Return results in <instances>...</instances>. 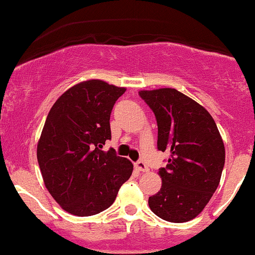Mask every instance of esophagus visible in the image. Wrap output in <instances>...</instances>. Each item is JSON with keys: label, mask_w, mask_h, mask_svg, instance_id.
I'll return each instance as SVG.
<instances>
[{"label": "esophagus", "mask_w": 255, "mask_h": 255, "mask_svg": "<svg viewBox=\"0 0 255 255\" xmlns=\"http://www.w3.org/2000/svg\"><path fill=\"white\" fill-rule=\"evenodd\" d=\"M134 167H136L139 172H148L149 170L148 167H146L145 162H143V161H137L136 164H134Z\"/></svg>", "instance_id": "1"}]
</instances>
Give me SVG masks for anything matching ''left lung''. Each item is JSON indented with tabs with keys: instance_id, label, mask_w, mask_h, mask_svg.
I'll return each mask as SVG.
<instances>
[{
	"instance_id": "left-lung-1",
	"label": "left lung",
	"mask_w": 255,
	"mask_h": 255,
	"mask_svg": "<svg viewBox=\"0 0 255 255\" xmlns=\"http://www.w3.org/2000/svg\"><path fill=\"white\" fill-rule=\"evenodd\" d=\"M157 122V149L168 151L158 169L162 186L149 197L156 216L173 223L197 217L220 184L226 150L216 123L202 105L173 88L140 91Z\"/></svg>"
}]
</instances>
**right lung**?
I'll return each mask as SVG.
<instances>
[{"label":"right lung","mask_w":255,"mask_h":255,"mask_svg":"<svg viewBox=\"0 0 255 255\" xmlns=\"http://www.w3.org/2000/svg\"><path fill=\"white\" fill-rule=\"evenodd\" d=\"M127 89L101 80L80 82L51 107L37 146L44 184L63 210L92 216L106 210L133 164L101 150L111 139L110 117Z\"/></svg>","instance_id":"obj_1"}]
</instances>
